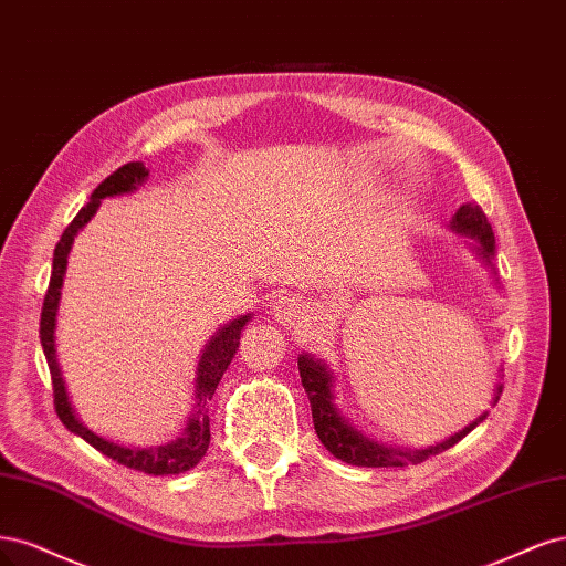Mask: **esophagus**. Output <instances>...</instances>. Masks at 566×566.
<instances>
[{"label":"esophagus","mask_w":566,"mask_h":566,"mask_svg":"<svg viewBox=\"0 0 566 566\" xmlns=\"http://www.w3.org/2000/svg\"><path fill=\"white\" fill-rule=\"evenodd\" d=\"M272 315L284 326H294L301 317V301L296 296H277L270 305Z\"/></svg>","instance_id":"obj_1"}]
</instances>
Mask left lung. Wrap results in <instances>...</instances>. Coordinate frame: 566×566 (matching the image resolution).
<instances>
[{
  "label": "left lung",
  "instance_id": "obj_1",
  "mask_svg": "<svg viewBox=\"0 0 566 566\" xmlns=\"http://www.w3.org/2000/svg\"><path fill=\"white\" fill-rule=\"evenodd\" d=\"M449 228L459 234H465L470 240L472 251L478 253L486 268H491V275H496L494 230H491L480 205L468 202V205L459 207V211L451 216ZM298 371H301V382H303V388L310 399V409H313V423H315L319 442L329 449L336 459L350 463V465L402 468L409 463H413V465L423 463L426 459H430V455L442 453L449 447H453L455 442H461L463 437L470 430H475L489 413V411H482L475 421L468 423L463 430L453 432L451 437H447V440L437 442L432 447L399 449L392 444L376 442L374 437L364 434L355 423H350V418H345V413L336 405V376L324 359L310 355V353H303V355H298ZM501 392H503V386H501V374H499L494 397H491V407L499 402Z\"/></svg>",
  "mask_w": 566,
  "mask_h": 566
}]
</instances>
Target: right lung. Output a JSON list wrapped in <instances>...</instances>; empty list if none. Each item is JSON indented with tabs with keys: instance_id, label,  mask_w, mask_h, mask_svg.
<instances>
[{
	"instance_id": "add662e5",
	"label": "right lung",
	"mask_w": 566,
	"mask_h": 566,
	"mask_svg": "<svg viewBox=\"0 0 566 566\" xmlns=\"http://www.w3.org/2000/svg\"><path fill=\"white\" fill-rule=\"evenodd\" d=\"M150 169H145L143 161H129L119 167L115 174L107 176L103 184L91 192V199L86 207L80 209V213L72 218V223L65 228L61 234V242L56 244V251H53V268H51V280L49 289L44 296V307H42V322H40V338H42V348L49 361V371L53 380V405H56L59 418L63 426L80 434L84 442H88L94 449H98L107 459H113L126 468H134L145 472V475H178V472H186L195 468L202 455L209 449V402L216 392L218 380L223 378L226 369L230 367V361L240 348V336L244 332V326L251 322V313L240 315L237 319L223 324L218 329L209 343L199 350L197 359V369H195V380H192V411L186 418V426L180 428V432L174 437L171 442L159 444V447H124L117 442L105 440L98 432L84 426L80 413L75 411V405L67 395L65 388V378L61 371V361L56 353V324H59V307H61V289L65 280V270H67V256L72 242H75L77 232L96 216L98 207L105 197H117V195H129L138 190L145 180H148Z\"/></svg>"
}]
</instances>
